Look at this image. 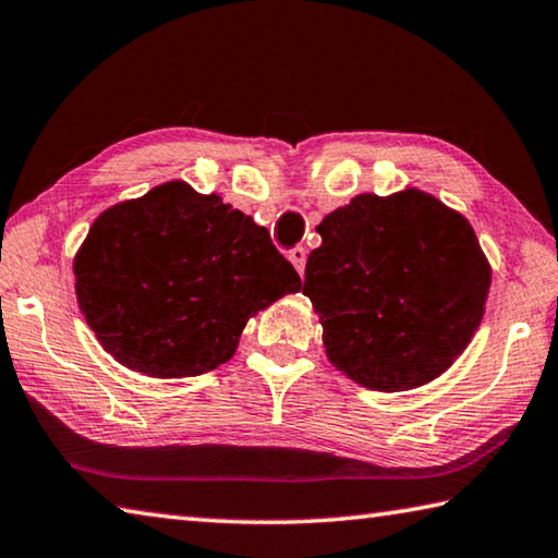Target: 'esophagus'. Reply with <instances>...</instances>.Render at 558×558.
<instances>
[{
	"label": "esophagus",
	"instance_id": "obj_1",
	"mask_svg": "<svg viewBox=\"0 0 558 558\" xmlns=\"http://www.w3.org/2000/svg\"><path fill=\"white\" fill-rule=\"evenodd\" d=\"M288 258H290L292 266H295V270L302 276V272H305V263H307V251L302 248V246H295V248L288 251Z\"/></svg>",
	"mask_w": 558,
	"mask_h": 558
}]
</instances>
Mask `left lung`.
I'll use <instances>...</instances> for the list:
<instances>
[{
    "instance_id": "1",
    "label": "left lung",
    "mask_w": 558,
    "mask_h": 558,
    "mask_svg": "<svg viewBox=\"0 0 558 558\" xmlns=\"http://www.w3.org/2000/svg\"><path fill=\"white\" fill-rule=\"evenodd\" d=\"M302 295L333 368L363 388L439 378L481 327L490 263L461 211L429 192L356 195L317 227Z\"/></svg>"
}]
</instances>
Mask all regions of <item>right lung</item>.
I'll return each instance as SVG.
<instances>
[{"mask_svg": "<svg viewBox=\"0 0 558 558\" xmlns=\"http://www.w3.org/2000/svg\"><path fill=\"white\" fill-rule=\"evenodd\" d=\"M87 327L148 378H190L236 353L246 322L300 290L266 227L170 180L105 209L73 258Z\"/></svg>", "mask_w": 558, "mask_h": 558, "instance_id": "add662e5", "label": "right lung"}]
</instances>
